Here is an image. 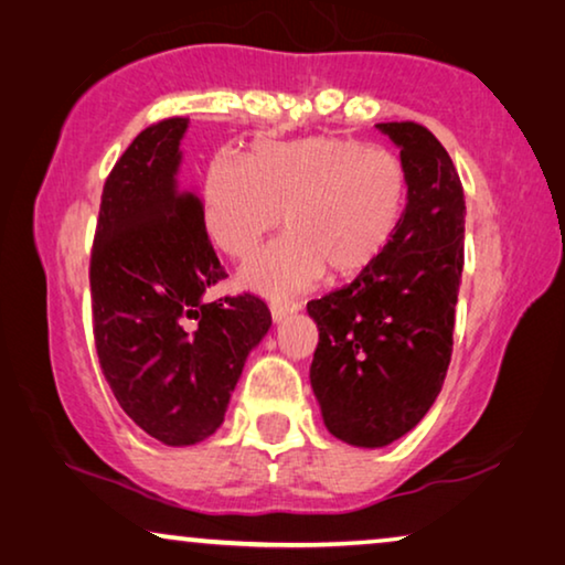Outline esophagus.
<instances>
[{"mask_svg": "<svg viewBox=\"0 0 565 565\" xmlns=\"http://www.w3.org/2000/svg\"><path fill=\"white\" fill-rule=\"evenodd\" d=\"M299 309H301V303L294 301V299H276V301H271V317H274V321H284L289 315H297Z\"/></svg>", "mask_w": 565, "mask_h": 565, "instance_id": "1", "label": "esophagus"}]
</instances>
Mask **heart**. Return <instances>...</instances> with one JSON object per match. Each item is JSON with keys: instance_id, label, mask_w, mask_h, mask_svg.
Masks as SVG:
<instances>
[{"instance_id": "1", "label": "heart", "mask_w": 565, "mask_h": 565, "mask_svg": "<svg viewBox=\"0 0 565 565\" xmlns=\"http://www.w3.org/2000/svg\"><path fill=\"white\" fill-rule=\"evenodd\" d=\"M407 199L409 170L395 150L339 136L258 140L248 158H213L203 228L223 254L248 258L284 211L289 231L241 274L276 301L309 289L327 268L342 279L370 268L395 238Z\"/></svg>"}]
</instances>
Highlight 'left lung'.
Instances as JSON below:
<instances>
[{
    "label": "left lung",
    "instance_id": "1",
    "mask_svg": "<svg viewBox=\"0 0 565 565\" xmlns=\"http://www.w3.org/2000/svg\"><path fill=\"white\" fill-rule=\"evenodd\" d=\"M399 146L409 199L395 238L352 284L307 303L319 344L309 377L327 429L356 447L407 435L443 390L465 264V193L419 122H377Z\"/></svg>",
    "mask_w": 565,
    "mask_h": 565
}]
</instances>
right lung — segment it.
Returning <instances> with one entry per match:
<instances>
[{"instance_id": "right-lung-1", "label": "right lung", "mask_w": 565, "mask_h": 565, "mask_svg": "<svg viewBox=\"0 0 565 565\" xmlns=\"http://www.w3.org/2000/svg\"><path fill=\"white\" fill-rule=\"evenodd\" d=\"M188 118L150 125L103 188L89 256L93 331L115 399L163 445L211 437L250 349L271 327L254 294L205 299L226 279L203 203L181 185Z\"/></svg>"}]
</instances>
